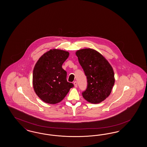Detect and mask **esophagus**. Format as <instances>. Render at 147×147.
<instances>
[{"label":"esophagus","mask_w":147,"mask_h":147,"mask_svg":"<svg viewBox=\"0 0 147 147\" xmlns=\"http://www.w3.org/2000/svg\"><path fill=\"white\" fill-rule=\"evenodd\" d=\"M74 86H75V87H78V83H77V82L76 81H74Z\"/></svg>","instance_id":"34e87169"}]
</instances>
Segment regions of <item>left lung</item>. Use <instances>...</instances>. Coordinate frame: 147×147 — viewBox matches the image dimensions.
Returning <instances> with one entry per match:
<instances>
[{
	"label": "left lung",
	"mask_w": 147,
	"mask_h": 147,
	"mask_svg": "<svg viewBox=\"0 0 147 147\" xmlns=\"http://www.w3.org/2000/svg\"><path fill=\"white\" fill-rule=\"evenodd\" d=\"M76 55L87 77V86L82 96L87 101L98 103L111 93L115 82L111 65L101 54L90 49H81Z\"/></svg>",
	"instance_id": "obj_1"
}]
</instances>
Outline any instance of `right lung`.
Returning a JSON list of instances; mask_svg holds the SVG:
<instances>
[{
  "label": "right lung",
  "mask_w": 147,
  "mask_h": 147,
  "mask_svg": "<svg viewBox=\"0 0 147 147\" xmlns=\"http://www.w3.org/2000/svg\"><path fill=\"white\" fill-rule=\"evenodd\" d=\"M69 53L60 49L50 50L36 63L33 73V85L36 94L45 102L61 101L74 85L67 82V72L62 68Z\"/></svg>",
  "instance_id": "1"
}]
</instances>
